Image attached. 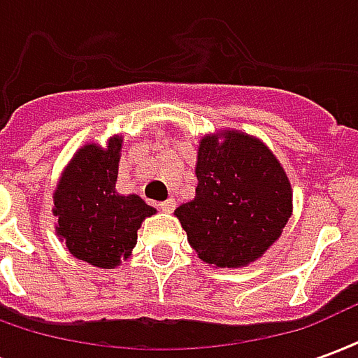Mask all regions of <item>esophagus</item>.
Wrapping results in <instances>:
<instances>
[{
	"label": "esophagus",
	"instance_id": "esophagus-1",
	"mask_svg": "<svg viewBox=\"0 0 358 358\" xmlns=\"http://www.w3.org/2000/svg\"><path fill=\"white\" fill-rule=\"evenodd\" d=\"M174 207H176V201H174V199H166V201L159 203V209L164 210V213H172Z\"/></svg>",
	"mask_w": 358,
	"mask_h": 358
}]
</instances>
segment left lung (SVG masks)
<instances>
[{
	"label": "left lung",
	"mask_w": 358,
	"mask_h": 358,
	"mask_svg": "<svg viewBox=\"0 0 358 358\" xmlns=\"http://www.w3.org/2000/svg\"><path fill=\"white\" fill-rule=\"evenodd\" d=\"M195 199L174 215L205 263L236 268L253 263L280 238L292 215L285 172L259 140L228 132L203 138Z\"/></svg>",
	"instance_id": "8db88e82"
}]
</instances>
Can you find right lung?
Returning a JSON list of instances; mask_svg holds the SVG:
<instances>
[{"mask_svg": "<svg viewBox=\"0 0 358 358\" xmlns=\"http://www.w3.org/2000/svg\"><path fill=\"white\" fill-rule=\"evenodd\" d=\"M120 143L113 138L107 149L84 145L53 195L59 238L76 259L101 268L130 257L141 220L155 213L138 195L117 194Z\"/></svg>", "mask_w": 358, "mask_h": 358, "instance_id": "obj_1", "label": "right lung"}]
</instances>
